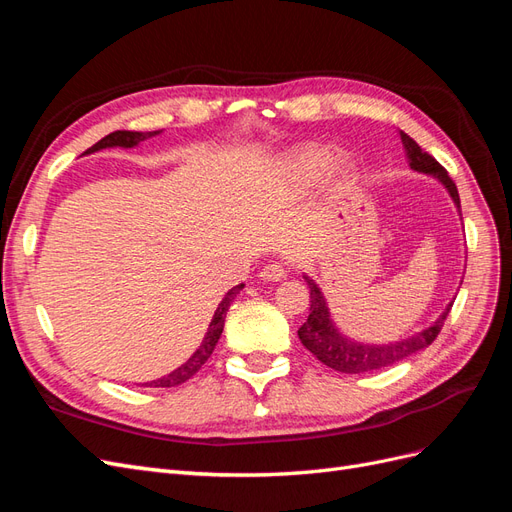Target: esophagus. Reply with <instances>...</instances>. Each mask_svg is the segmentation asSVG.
Masks as SVG:
<instances>
[{
	"instance_id": "esophagus-1",
	"label": "esophagus",
	"mask_w": 512,
	"mask_h": 512,
	"mask_svg": "<svg viewBox=\"0 0 512 512\" xmlns=\"http://www.w3.org/2000/svg\"><path fill=\"white\" fill-rule=\"evenodd\" d=\"M284 275H286L284 262H271V265H267L265 269H260V280L265 282H280Z\"/></svg>"
}]
</instances>
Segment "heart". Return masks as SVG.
Returning <instances> with one entry per match:
<instances>
[{"label": "heart", "mask_w": 512, "mask_h": 512, "mask_svg": "<svg viewBox=\"0 0 512 512\" xmlns=\"http://www.w3.org/2000/svg\"><path fill=\"white\" fill-rule=\"evenodd\" d=\"M324 160H327V151L322 147H305L297 153V158H294V164L303 170H314L318 168Z\"/></svg>", "instance_id": "heart-1"}]
</instances>
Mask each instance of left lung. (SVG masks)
<instances>
[{
    "label": "left lung",
    "instance_id": "8db88e82",
    "mask_svg": "<svg viewBox=\"0 0 512 512\" xmlns=\"http://www.w3.org/2000/svg\"><path fill=\"white\" fill-rule=\"evenodd\" d=\"M401 143H404V147L408 151L410 168L418 170V173H427V175H433L436 179H440L448 188V192H451L455 205L459 207L457 185L453 183L451 177H448L446 168L436 158L429 156L427 151L418 147L414 138H410L406 132H401ZM305 282L309 286V301H312V305H309L307 320L301 324V329H299L301 344L309 352H312L320 363H324L335 371H342V374H363V371H376L382 367H389L393 363L408 359L410 354L431 346L433 339H436L438 333L442 331L444 320L453 307V305H448L446 312L436 320V324H431V327H427L421 333H416L414 337L401 339V342L384 344V346L356 344V342H350L348 337H344L333 327V322L329 318L327 301H324L316 282L309 280L307 275H305Z\"/></svg>",
    "mask_w": 512,
    "mask_h": 512
}]
</instances>
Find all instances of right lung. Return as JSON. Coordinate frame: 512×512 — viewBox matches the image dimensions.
Here are the masks:
<instances>
[{
    "label": "right lung",
    "instance_id": "obj_1",
    "mask_svg": "<svg viewBox=\"0 0 512 512\" xmlns=\"http://www.w3.org/2000/svg\"><path fill=\"white\" fill-rule=\"evenodd\" d=\"M156 134H160V130H156V132L117 130V132H111L108 136H104L102 141H98L94 147H89L85 153L98 151V149H104V147H134V145H138L141 141H145V138L156 136ZM241 288H243V284L230 288L226 292V297L222 299L218 309H215L213 320L209 324V331H207V335L203 339V344H200V348L190 356L188 363H183L179 369L173 371V374H168V376L158 378V380H153V382H147V386H162V389H170V386H177V384H183L185 380H190L196 374V371L207 363V359L211 356V352L215 350V344H218V339H220V335L224 331V318H226L228 307H230L232 299L237 297Z\"/></svg>",
    "mask_w": 512,
    "mask_h": 512
}]
</instances>
